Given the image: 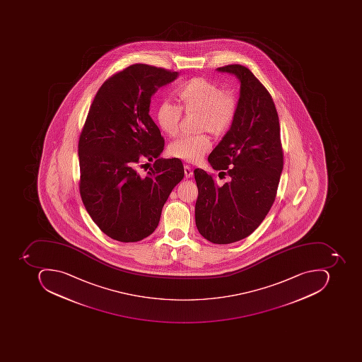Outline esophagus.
<instances>
[{
	"instance_id": "esophagus-1",
	"label": "esophagus",
	"mask_w": 362,
	"mask_h": 362,
	"mask_svg": "<svg viewBox=\"0 0 362 362\" xmlns=\"http://www.w3.org/2000/svg\"><path fill=\"white\" fill-rule=\"evenodd\" d=\"M184 170H185V177L186 178H190L192 177V168H189L188 165L184 166Z\"/></svg>"
}]
</instances>
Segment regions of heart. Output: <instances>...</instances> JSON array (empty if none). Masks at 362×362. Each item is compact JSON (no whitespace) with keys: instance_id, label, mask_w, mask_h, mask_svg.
I'll return each mask as SVG.
<instances>
[{"instance_id":"1","label":"heart","mask_w":362,"mask_h":362,"mask_svg":"<svg viewBox=\"0 0 362 362\" xmlns=\"http://www.w3.org/2000/svg\"><path fill=\"white\" fill-rule=\"evenodd\" d=\"M180 107L170 101L162 102L156 110V118L160 129L168 136L177 134L182 112L198 114L197 129L208 130L215 137L225 135L232 127L238 110L234 93L202 77L187 81L177 93ZM211 149L206 134L184 135L170 142L168 153L187 162H198Z\"/></svg>"}]
</instances>
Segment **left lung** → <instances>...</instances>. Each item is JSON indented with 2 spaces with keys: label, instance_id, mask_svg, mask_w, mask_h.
Returning a JSON list of instances; mask_svg holds the SVG:
<instances>
[{
  "label": "left lung",
  "instance_id": "obj_1",
  "mask_svg": "<svg viewBox=\"0 0 362 362\" xmlns=\"http://www.w3.org/2000/svg\"><path fill=\"white\" fill-rule=\"evenodd\" d=\"M216 71L232 74L240 83L234 123L208 158L223 174L220 178L226 175L228 180L218 185L206 170L196 168L194 214L204 238L226 245L252 234L269 213L283 170V149L276 107L264 86L243 65Z\"/></svg>",
  "mask_w": 362,
  "mask_h": 362
}]
</instances>
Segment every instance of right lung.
<instances>
[{
  "instance_id": "obj_1",
  "label": "right lung",
  "mask_w": 362,
  "mask_h": 362,
  "mask_svg": "<svg viewBox=\"0 0 362 362\" xmlns=\"http://www.w3.org/2000/svg\"><path fill=\"white\" fill-rule=\"evenodd\" d=\"M177 77V71L130 65L101 86L90 107L78 142L79 192L93 222L115 240L151 235L184 178L178 158H158L164 139L149 115L152 95ZM153 159L154 168L140 176L141 162Z\"/></svg>"
}]
</instances>
